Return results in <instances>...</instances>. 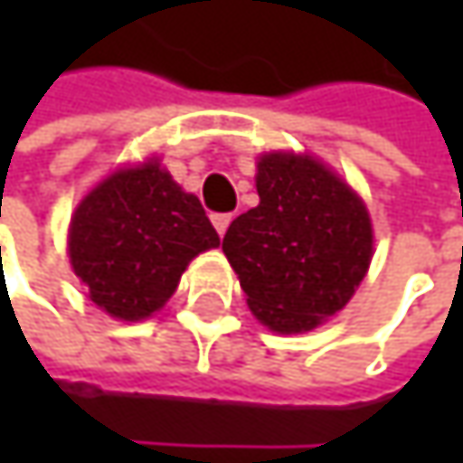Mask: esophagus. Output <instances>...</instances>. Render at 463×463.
Instances as JSON below:
<instances>
[{"label": "esophagus", "mask_w": 463, "mask_h": 463, "mask_svg": "<svg viewBox=\"0 0 463 463\" xmlns=\"http://www.w3.org/2000/svg\"><path fill=\"white\" fill-rule=\"evenodd\" d=\"M231 214H212V225L217 228V232L220 235H225L228 232V228H231Z\"/></svg>", "instance_id": "esophagus-1"}]
</instances>
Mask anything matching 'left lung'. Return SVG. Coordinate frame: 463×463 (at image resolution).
Masks as SVG:
<instances>
[{
	"label": "left lung",
	"instance_id": "left-lung-1",
	"mask_svg": "<svg viewBox=\"0 0 463 463\" xmlns=\"http://www.w3.org/2000/svg\"><path fill=\"white\" fill-rule=\"evenodd\" d=\"M257 195L260 206L231 222L222 251L260 322L273 332H308L337 314L367 273V209L308 155H262Z\"/></svg>",
	"mask_w": 463,
	"mask_h": 463
}]
</instances>
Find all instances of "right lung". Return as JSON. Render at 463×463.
<instances>
[{"mask_svg":"<svg viewBox=\"0 0 463 463\" xmlns=\"http://www.w3.org/2000/svg\"><path fill=\"white\" fill-rule=\"evenodd\" d=\"M214 246L220 235L201 201L155 160L104 179L69 228L71 268L88 298L126 322L163 308L187 262Z\"/></svg>","mask_w":463,"mask_h":463,"instance_id":"add662e5","label":"right lung"}]
</instances>
